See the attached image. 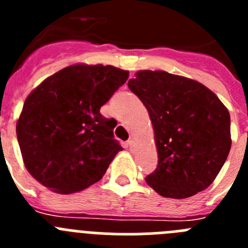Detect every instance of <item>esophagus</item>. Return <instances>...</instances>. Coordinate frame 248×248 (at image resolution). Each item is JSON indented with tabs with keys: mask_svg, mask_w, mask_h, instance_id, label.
I'll return each instance as SVG.
<instances>
[{
	"mask_svg": "<svg viewBox=\"0 0 248 248\" xmlns=\"http://www.w3.org/2000/svg\"><path fill=\"white\" fill-rule=\"evenodd\" d=\"M125 146L129 149V150H133V149L135 148V141L133 139L128 140V141L125 143Z\"/></svg>",
	"mask_w": 248,
	"mask_h": 248,
	"instance_id": "esophagus-1",
	"label": "esophagus"
}]
</instances>
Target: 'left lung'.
Instances as JSON below:
<instances>
[{"mask_svg":"<svg viewBox=\"0 0 248 248\" xmlns=\"http://www.w3.org/2000/svg\"><path fill=\"white\" fill-rule=\"evenodd\" d=\"M128 87L148 109L157 166L145 177L164 198L186 199L209 187L231 149L230 113L209 88L164 71H140Z\"/></svg>","mask_w":248,"mask_h":248,"instance_id":"1","label":"left lung"}]
</instances>
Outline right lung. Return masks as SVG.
Wrapping results in <instances>:
<instances>
[{"instance_id":"add662e5","label":"right lung","mask_w":248,"mask_h":248,"mask_svg":"<svg viewBox=\"0 0 248 248\" xmlns=\"http://www.w3.org/2000/svg\"><path fill=\"white\" fill-rule=\"evenodd\" d=\"M128 71L74 64L48 77L30 94L17 122L23 163L37 181L58 194L87 189L123 150L117 122L100 107L126 82Z\"/></svg>"}]
</instances>
